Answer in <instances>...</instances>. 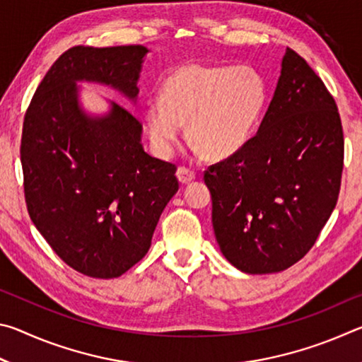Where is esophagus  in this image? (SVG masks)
Instances as JSON below:
<instances>
[{
  "mask_svg": "<svg viewBox=\"0 0 362 362\" xmlns=\"http://www.w3.org/2000/svg\"><path fill=\"white\" fill-rule=\"evenodd\" d=\"M196 174L193 173V170H189L188 168H179L177 169V179H179L180 183H183V185H187V183L193 182L194 180Z\"/></svg>",
  "mask_w": 362,
  "mask_h": 362,
  "instance_id": "esophagus-1",
  "label": "esophagus"
}]
</instances>
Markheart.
Segmentation results:
<instances>
[{"label":"heart","mask_w":362,"mask_h":362,"mask_svg":"<svg viewBox=\"0 0 362 362\" xmlns=\"http://www.w3.org/2000/svg\"><path fill=\"white\" fill-rule=\"evenodd\" d=\"M267 100L265 79L252 66L185 64L146 107V134L159 155H169L187 122L188 144L209 161H223L252 139Z\"/></svg>","instance_id":"obj_1"}]
</instances>
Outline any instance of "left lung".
Masks as SVG:
<instances>
[{
    "label": "left lung",
    "instance_id": "obj_1",
    "mask_svg": "<svg viewBox=\"0 0 362 362\" xmlns=\"http://www.w3.org/2000/svg\"><path fill=\"white\" fill-rule=\"evenodd\" d=\"M343 131L321 78L287 47L259 131L204 182L220 250L249 274L278 273L313 247L339 199Z\"/></svg>",
    "mask_w": 362,
    "mask_h": 362
}]
</instances>
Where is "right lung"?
Returning a JSON list of instances; mask_svg holds the SVG:
<instances>
[{"label": "right lung", "instance_id": "right-lung-1", "mask_svg": "<svg viewBox=\"0 0 362 362\" xmlns=\"http://www.w3.org/2000/svg\"><path fill=\"white\" fill-rule=\"evenodd\" d=\"M145 46L65 51L42 78L23 119L21 161L30 218L66 265L118 278L142 260L164 207L179 189L174 164L142 146V122L110 103L79 107L76 81L112 86L136 102Z\"/></svg>", "mask_w": 362, "mask_h": 362}]
</instances>
